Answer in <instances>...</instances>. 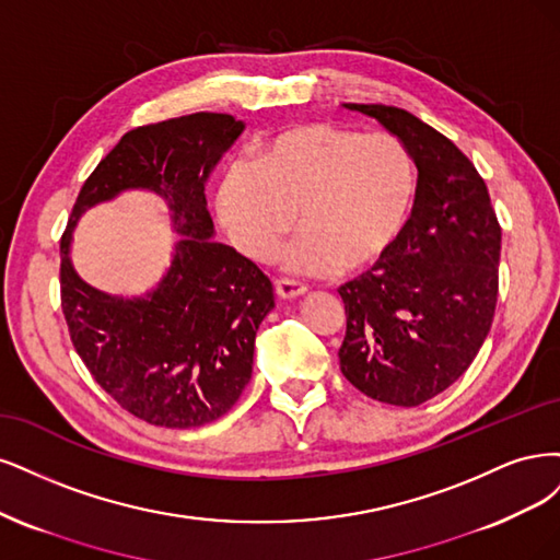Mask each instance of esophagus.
Here are the masks:
<instances>
[{
    "mask_svg": "<svg viewBox=\"0 0 560 560\" xmlns=\"http://www.w3.org/2000/svg\"><path fill=\"white\" fill-rule=\"evenodd\" d=\"M275 293L281 298V300H295L300 295L306 293V285L298 283V281H288V279H277L275 281Z\"/></svg>",
    "mask_w": 560,
    "mask_h": 560,
    "instance_id": "34e87169",
    "label": "esophagus"
}]
</instances>
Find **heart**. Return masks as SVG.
I'll list each match as a JSON object with an SVG mask.
<instances>
[{
  "label": "heart",
  "instance_id": "obj_1",
  "mask_svg": "<svg viewBox=\"0 0 560 560\" xmlns=\"http://www.w3.org/2000/svg\"><path fill=\"white\" fill-rule=\"evenodd\" d=\"M413 167L390 135H360L330 122L285 128L250 158L225 167L215 211L230 244L260 260L293 225L298 234L277 250L291 275L363 272L402 234L413 207Z\"/></svg>",
  "mask_w": 560,
  "mask_h": 560
}]
</instances>
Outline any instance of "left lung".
<instances>
[{
    "label": "left lung",
    "mask_w": 560,
    "mask_h": 560,
    "mask_svg": "<svg viewBox=\"0 0 560 560\" xmlns=\"http://www.w3.org/2000/svg\"><path fill=\"white\" fill-rule=\"evenodd\" d=\"M345 106L400 139L419 182L398 244L339 288V368L368 398L417 407L472 365L491 330L502 230L489 188L454 141L398 106Z\"/></svg>",
    "instance_id": "left-lung-1"
}]
</instances>
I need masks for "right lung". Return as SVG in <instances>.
Listing matches in <instances>:
<instances>
[{
  "instance_id": "right-lung-1",
  "label": "right lung",
  "mask_w": 560,
  "mask_h": 560,
  "mask_svg": "<svg viewBox=\"0 0 560 560\" xmlns=\"http://www.w3.org/2000/svg\"><path fill=\"white\" fill-rule=\"evenodd\" d=\"M244 130L228 114H190L122 135L85 178L60 240V302L71 345L95 382L132 417L200 428L240 400L254 365L256 330L275 306L262 269L213 242L205 184ZM128 187L166 197L183 237L168 272L135 299L78 279L68 244L80 213Z\"/></svg>"
}]
</instances>
